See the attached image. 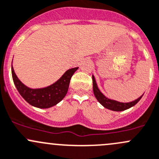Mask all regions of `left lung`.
I'll list each match as a JSON object with an SVG mask.
<instances>
[{"instance_id": "1", "label": "left lung", "mask_w": 159, "mask_h": 159, "mask_svg": "<svg viewBox=\"0 0 159 159\" xmlns=\"http://www.w3.org/2000/svg\"><path fill=\"white\" fill-rule=\"evenodd\" d=\"M92 80H93V93H94L95 98H97L99 103L103 105L105 108H107V109L114 110V111H123V110H125L126 109H129V108L132 107L133 106L136 105L139 100L141 99L143 95L141 97L138 98V99L135 100V101L129 102V103H121V102L113 101V100L108 99L107 98L104 96V95L102 93L100 90L98 89V85H97L96 81H95V78L92 75Z\"/></svg>"}]
</instances>
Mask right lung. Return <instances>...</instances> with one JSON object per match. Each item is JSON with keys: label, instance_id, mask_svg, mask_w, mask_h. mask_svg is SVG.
Instances as JSON below:
<instances>
[{"label": "right lung", "instance_id": "right-lung-1", "mask_svg": "<svg viewBox=\"0 0 159 159\" xmlns=\"http://www.w3.org/2000/svg\"><path fill=\"white\" fill-rule=\"evenodd\" d=\"M78 68L77 67L68 70L56 83L39 89H31L25 86L16 77L13 66L11 72L15 86L25 101L36 107L49 108L56 105L65 98L68 92L70 80Z\"/></svg>", "mask_w": 159, "mask_h": 159}]
</instances>
